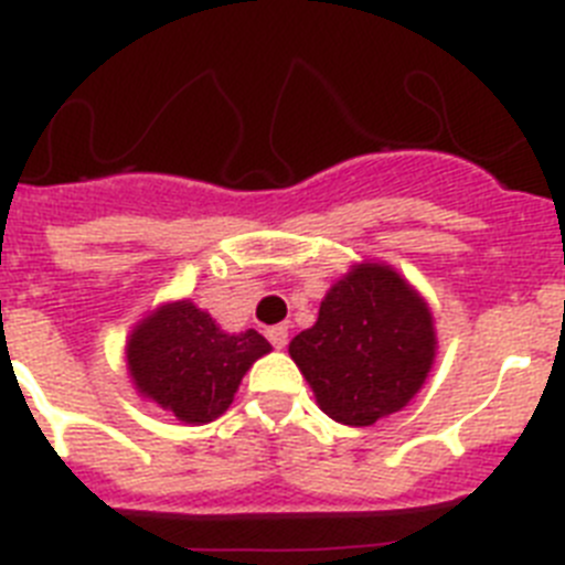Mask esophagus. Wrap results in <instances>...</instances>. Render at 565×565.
Returning <instances> with one entry per match:
<instances>
[{"label":"esophagus","mask_w":565,"mask_h":565,"mask_svg":"<svg viewBox=\"0 0 565 565\" xmlns=\"http://www.w3.org/2000/svg\"><path fill=\"white\" fill-rule=\"evenodd\" d=\"M266 337H268V342H271L274 348H277V351H282V348H286V344H288V326L268 328Z\"/></svg>","instance_id":"1"}]
</instances>
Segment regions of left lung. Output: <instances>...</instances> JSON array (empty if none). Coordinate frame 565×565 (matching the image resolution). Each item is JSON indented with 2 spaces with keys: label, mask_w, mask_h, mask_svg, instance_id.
I'll use <instances>...</instances> for the list:
<instances>
[{
  "label": "left lung",
  "mask_w": 565,
  "mask_h": 565,
  "mask_svg": "<svg viewBox=\"0 0 565 565\" xmlns=\"http://www.w3.org/2000/svg\"><path fill=\"white\" fill-rule=\"evenodd\" d=\"M288 353L333 422L371 427L416 396L436 331L424 299L393 268L362 263L328 291L317 326L294 337Z\"/></svg>",
  "instance_id": "left-lung-1"
}]
</instances>
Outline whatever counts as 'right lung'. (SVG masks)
<instances>
[{
    "label": "right lung",
    "mask_w": 565,
    "mask_h": 565,
    "mask_svg": "<svg viewBox=\"0 0 565 565\" xmlns=\"http://www.w3.org/2000/svg\"><path fill=\"white\" fill-rule=\"evenodd\" d=\"M271 351L257 331L223 333L189 299L163 306L135 328L127 362L138 391L186 424L223 416L239 379Z\"/></svg>",
    "instance_id": "right-lung-1"
}]
</instances>
